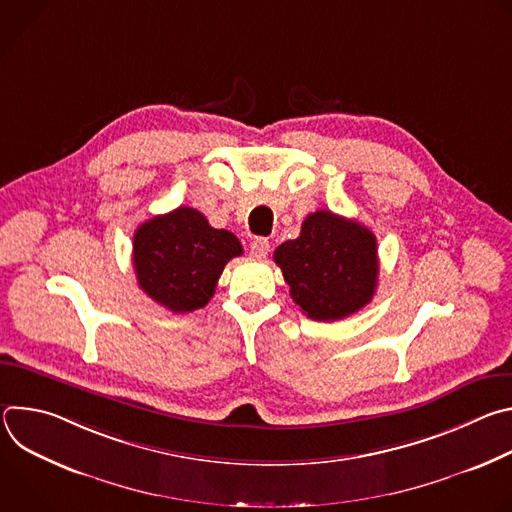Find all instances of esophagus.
I'll return each instance as SVG.
<instances>
[{"label":"esophagus","instance_id":"esophagus-1","mask_svg":"<svg viewBox=\"0 0 512 512\" xmlns=\"http://www.w3.org/2000/svg\"><path fill=\"white\" fill-rule=\"evenodd\" d=\"M269 249H271V245H269V239H265V237H257L251 241V255L257 259L267 257Z\"/></svg>","mask_w":512,"mask_h":512}]
</instances>
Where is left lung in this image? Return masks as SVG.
<instances>
[{
  "label": "left lung",
  "instance_id": "obj_1",
  "mask_svg": "<svg viewBox=\"0 0 512 512\" xmlns=\"http://www.w3.org/2000/svg\"><path fill=\"white\" fill-rule=\"evenodd\" d=\"M273 261L281 267L289 296L316 322L348 318L375 296L379 279L375 235L330 210L308 214L300 237L281 243Z\"/></svg>",
  "mask_w": 512,
  "mask_h": 512
}]
</instances>
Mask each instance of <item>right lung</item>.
Returning a JSON list of instances; mask_svg holds the SVG:
<instances>
[{
    "mask_svg": "<svg viewBox=\"0 0 512 512\" xmlns=\"http://www.w3.org/2000/svg\"><path fill=\"white\" fill-rule=\"evenodd\" d=\"M243 255L239 239L208 225L206 216L178 206L137 227L133 269L139 287L160 306L186 314L204 308L225 265Z\"/></svg>",
    "mask_w": 512,
    "mask_h": 512,
    "instance_id": "right-lung-1",
    "label": "right lung"
}]
</instances>
